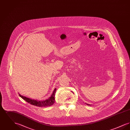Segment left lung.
I'll use <instances>...</instances> for the list:
<instances>
[{
	"instance_id": "left-lung-1",
	"label": "left lung",
	"mask_w": 130,
	"mask_h": 130,
	"mask_svg": "<svg viewBox=\"0 0 130 130\" xmlns=\"http://www.w3.org/2000/svg\"><path fill=\"white\" fill-rule=\"evenodd\" d=\"M86 104L87 105H90V104H87V103H86Z\"/></svg>"
}]
</instances>
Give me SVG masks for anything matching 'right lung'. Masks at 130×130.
<instances>
[{
    "label": "right lung",
    "mask_w": 130,
    "mask_h": 130,
    "mask_svg": "<svg viewBox=\"0 0 130 130\" xmlns=\"http://www.w3.org/2000/svg\"><path fill=\"white\" fill-rule=\"evenodd\" d=\"M56 89L55 88L53 91V93L52 94L51 96L48 98V99L46 100H35V99H32L27 98L24 96L21 95L19 93V95L22 99L25 100L26 102L28 103L31 104V105L36 106L38 107H48V106H50L52 105H53L55 103V93H56Z\"/></svg>",
    "instance_id": "add662e5"
}]
</instances>
